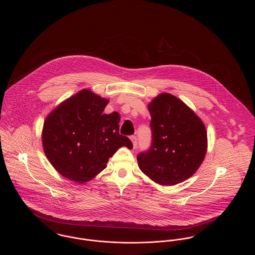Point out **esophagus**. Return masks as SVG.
Listing matches in <instances>:
<instances>
[{
  "label": "esophagus",
  "mask_w": 255,
  "mask_h": 255,
  "mask_svg": "<svg viewBox=\"0 0 255 255\" xmlns=\"http://www.w3.org/2000/svg\"><path fill=\"white\" fill-rule=\"evenodd\" d=\"M131 140H132V142H133V148H135L136 145H137V139H136V136L135 135H131Z\"/></svg>",
  "instance_id": "obj_1"
}]
</instances>
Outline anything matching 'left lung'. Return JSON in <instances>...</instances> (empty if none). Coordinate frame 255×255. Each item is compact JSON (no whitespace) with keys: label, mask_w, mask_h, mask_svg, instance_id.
Returning a JSON list of instances; mask_svg holds the SVG:
<instances>
[{"label":"left lung","mask_w":255,"mask_h":255,"mask_svg":"<svg viewBox=\"0 0 255 255\" xmlns=\"http://www.w3.org/2000/svg\"><path fill=\"white\" fill-rule=\"evenodd\" d=\"M152 144L137 155L138 167L160 185L190 178L202 164L207 149L205 124L181 99L167 93L149 104Z\"/></svg>","instance_id":"left-lung-1"}]
</instances>
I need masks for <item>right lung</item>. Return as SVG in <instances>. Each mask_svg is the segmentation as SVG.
<instances>
[{
	"mask_svg": "<svg viewBox=\"0 0 255 255\" xmlns=\"http://www.w3.org/2000/svg\"><path fill=\"white\" fill-rule=\"evenodd\" d=\"M109 100L82 90L59 104L47 117L42 132L44 152L63 177L83 183L106 168L122 146L133 148L120 133L118 112L103 114Z\"/></svg>",
	"mask_w": 255,
	"mask_h": 255,
	"instance_id": "obj_1",
	"label": "right lung"
}]
</instances>
